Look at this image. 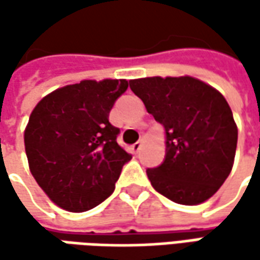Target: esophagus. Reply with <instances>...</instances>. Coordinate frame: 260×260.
Instances as JSON below:
<instances>
[{"label": "esophagus", "instance_id": "1", "mask_svg": "<svg viewBox=\"0 0 260 260\" xmlns=\"http://www.w3.org/2000/svg\"><path fill=\"white\" fill-rule=\"evenodd\" d=\"M140 149H142V140H139L137 143H135V145L132 146V150H133L135 153H137V152H139Z\"/></svg>", "mask_w": 260, "mask_h": 260}]
</instances>
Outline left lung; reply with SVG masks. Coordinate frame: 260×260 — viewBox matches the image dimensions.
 <instances>
[{
    "label": "left lung",
    "instance_id": "8db88e82",
    "mask_svg": "<svg viewBox=\"0 0 260 260\" xmlns=\"http://www.w3.org/2000/svg\"><path fill=\"white\" fill-rule=\"evenodd\" d=\"M130 88L166 132L164 162L146 169L152 186L178 204L204 203L235 160L237 127L225 98L191 76L133 79Z\"/></svg>",
    "mask_w": 260,
    "mask_h": 260
}]
</instances>
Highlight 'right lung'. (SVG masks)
Wrapping results in <instances>:
<instances>
[{
	"label": "right lung",
	"mask_w": 260,
	"mask_h": 260,
	"mask_svg": "<svg viewBox=\"0 0 260 260\" xmlns=\"http://www.w3.org/2000/svg\"><path fill=\"white\" fill-rule=\"evenodd\" d=\"M125 79L82 81L46 95L24 132L25 155L36 182L63 210L81 213L113 194L132 159L117 143L120 128L108 121Z\"/></svg>",
	"instance_id": "1"
}]
</instances>
